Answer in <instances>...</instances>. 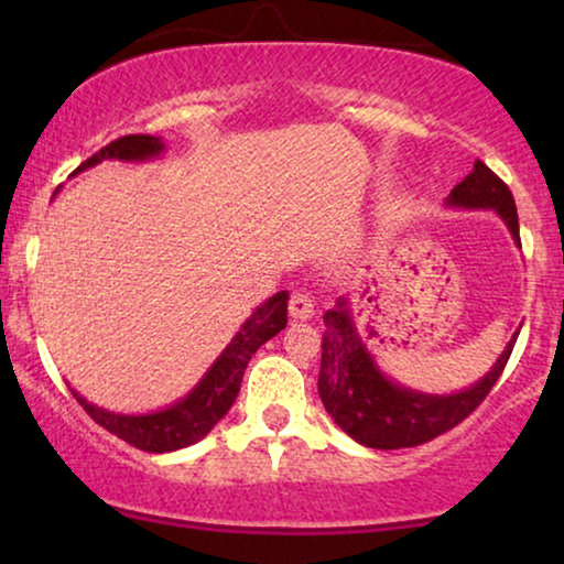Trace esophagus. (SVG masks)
Instances as JSON below:
<instances>
[{
	"label": "esophagus",
	"instance_id": "34e87169",
	"mask_svg": "<svg viewBox=\"0 0 564 564\" xmlns=\"http://www.w3.org/2000/svg\"><path fill=\"white\" fill-rule=\"evenodd\" d=\"M290 315L295 321H307V318H313L315 315V305H313V300L305 295V292H292V297H290Z\"/></svg>",
	"mask_w": 564,
	"mask_h": 564
}]
</instances>
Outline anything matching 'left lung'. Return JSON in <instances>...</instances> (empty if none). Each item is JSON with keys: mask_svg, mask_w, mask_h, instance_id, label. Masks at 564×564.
Returning <instances> with one entry per match:
<instances>
[{"mask_svg": "<svg viewBox=\"0 0 564 564\" xmlns=\"http://www.w3.org/2000/svg\"><path fill=\"white\" fill-rule=\"evenodd\" d=\"M446 207L496 210L521 249L519 213L511 189L482 161H475L473 172L449 192ZM323 323L326 330H323L318 375L323 408L354 442L369 449H405V446L426 444L465 421L498 382L519 338L516 330L490 372L475 384L452 395H431L405 388L382 372L354 326L349 300L338 297L336 307L323 315Z\"/></svg>", "mask_w": 564, "mask_h": 564, "instance_id": "8db88e82", "label": "left lung"}]
</instances>
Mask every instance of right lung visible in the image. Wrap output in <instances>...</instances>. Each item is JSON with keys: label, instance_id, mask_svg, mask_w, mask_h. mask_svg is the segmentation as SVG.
Wrapping results in <instances>:
<instances>
[{"label": "right lung", "instance_id": "add662e5", "mask_svg": "<svg viewBox=\"0 0 564 564\" xmlns=\"http://www.w3.org/2000/svg\"><path fill=\"white\" fill-rule=\"evenodd\" d=\"M164 141L156 135H122L110 145H105L102 151H97L95 156L84 161L76 172L102 164L105 159L115 161H151L164 153ZM58 192V189H56ZM288 300L290 292L282 290L261 303L253 311L238 334L230 338V344L220 351V357L213 361V367L207 369L195 388L176 403L161 408L153 413H112L105 408H97L89 403L87 398H82L79 392H74V398L79 400V405L95 419L99 426L110 431L122 442L143 452L164 454L176 452L184 446L197 444L199 438L210 434L215 423L230 411L234 400L241 390L243 369L249 367V361L261 344H267L269 338L280 334L288 326Z\"/></svg>", "mask_w": 564, "mask_h": 564}]
</instances>
